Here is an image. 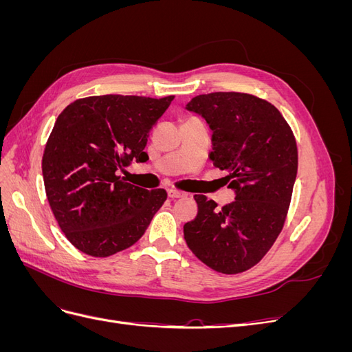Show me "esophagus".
I'll use <instances>...</instances> for the list:
<instances>
[{
	"label": "esophagus",
	"instance_id": "1",
	"mask_svg": "<svg viewBox=\"0 0 352 352\" xmlns=\"http://www.w3.org/2000/svg\"><path fill=\"white\" fill-rule=\"evenodd\" d=\"M167 194L170 198H182L186 195L185 192H182V190H177V189H168Z\"/></svg>",
	"mask_w": 352,
	"mask_h": 352
}]
</instances>
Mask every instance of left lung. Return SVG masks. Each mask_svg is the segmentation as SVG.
Returning a JSON list of instances; mask_svg holds the SVG:
<instances>
[{"label": "left lung", "instance_id": "obj_1", "mask_svg": "<svg viewBox=\"0 0 352 352\" xmlns=\"http://www.w3.org/2000/svg\"><path fill=\"white\" fill-rule=\"evenodd\" d=\"M186 109L208 123V157L229 173L236 197L219 208L195 195L198 212L185 223V241L210 269L242 273L269 252L283 229L298 170L294 132L273 104L251 94L197 95Z\"/></svg>", "mask_w": 352, "mask_h": 352}]
</instances>
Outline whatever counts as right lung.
I'll return each mask as SVG.
<instances>
[{
    "instance_id": "right-lung-1",
    "label": "right lung",
    "mask_w": 352,
    "mask_h": 352,
    "mask_svg": "<svg viewBox=\"0 0 352 352\" xmlns=\"http://www.w3.org/2000/svg\"><path fill=\"white\" fill-rule=\"evenodd\" d=\"M175 95H97L60 113L42 155L45 192L69 242L91 257L132 247L167 199L117 172L146 162L148 136Z\"/></svg>"
}]
</instances>
